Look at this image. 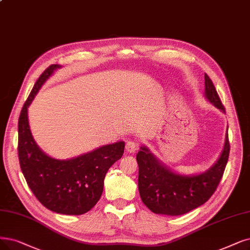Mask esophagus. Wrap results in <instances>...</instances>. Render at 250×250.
<instances>
[{"label":"esophagus","instance_id":"obj_1","mask_svg":"<svg viewBox=\"0 0 250 250\" xmlns=\"http://www.w3.org/2000/svg\"><path fill=\"white\" fill-rule=\"evenodd\" d=\"M125 148H126V152L127 153L131 154V153H134L136 149H137V145L134 142H128L126 144V146H125Z\"/></svg>","mask_w":250,"mask_h":250}]
</instances>
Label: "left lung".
I'll return each instance as SVG.
<instances>
[{
    "instance_id": "left-lung-1",
    "label": "left lung",
    "mask_w": 250,
    "mask_h": 250,
    "mask_svg": "<svg viewBox=\"0 0 250 250\" xmlns=\"http://www.w3.org/2000/svg\"><path fill=\"white\" fill-rule=\"evenodd\" d=\"M204 96L212 105L226 113L216 89L205 74ZM229 154L228 130L223 151L215 163L197 174L173 171L146 146L136 155L138 164V191L144 204L154 213L182 215L203 205L212 196L223 177Z\"/></svg>"
}]
</instances>
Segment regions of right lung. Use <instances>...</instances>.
<instances>
[{
  "mask_svg": "<svg viewBox=\"0 0 250 250\" xmlns=\"http://www.w3.org/2000/svg\"><path fill=\"white\" fill-rule=\"evenodd\" d=\"M62 65L51 64L39 77L18 120V157L25 181L49 210L67 215L86 213L98 202L107 170L124 153L117 142L66 160L44 153L35 142L28 122V106L40 89Z\"/></svg>",
  "mask_w": 250,
  "mask_h": 250,
  "instance_id": "obj_1",
  "label": "right lung"
}]
</instances>
